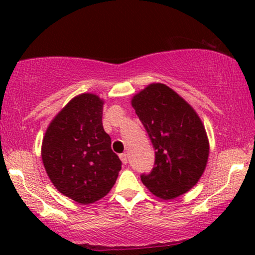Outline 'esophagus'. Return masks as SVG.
Instances as JSON below:
<instances>
[{"instance_id":"1","label":"esophagus","mask_w":255,"mask_h":255,"mask_svg":"<svg viewBox=\"0 0 255 255\" xmlns=\"http://www.w3.org/2000/svg\"><path fill=\"white\" fill-rule=\"evenodd\" d=\"M120 159L122 160V162H123L124 165H127V163H128V154H127V153H122V154H120Z\"/></svg>"}]
</instances>
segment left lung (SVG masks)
I'll use <instances>...</instances> for the list:
<instances>
[{"label": "left lung", "mask_w": 255, "mask_h": 255, "mask_svg": "<svg viewBox=\"0 0 255 255\" xmlns=\"http://www.w3.org/2000/svg\"><path fill=\"white\" fill-rule=\"evenodd\" d=\"M131 104L155 149L154 167L141 182L156 197L173 200L201 179L209 158V140L193 107L163 83H151Z\"/></svg>", "instance_id": "obj_1"}]
</instances>
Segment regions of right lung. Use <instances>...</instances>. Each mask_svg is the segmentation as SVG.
Instances as JSON below:
<instances>
[{"instance_id": "add662e5", "label": "right lung", "mask_w": 255, "mask_h": 255, "mask_svg": "<svg viewBox=\"0 0 255 255\" xmlns=\"http://www.w3.org/2000/svg\"><path fill=\"white\" fill-rule=\"evenodd\" d=\"M103 104L95 94L75 96L52 120L41 144V159L51 182L81 204L106 196L122 168L103 128Z\"/></svg>"}]
</instances>
